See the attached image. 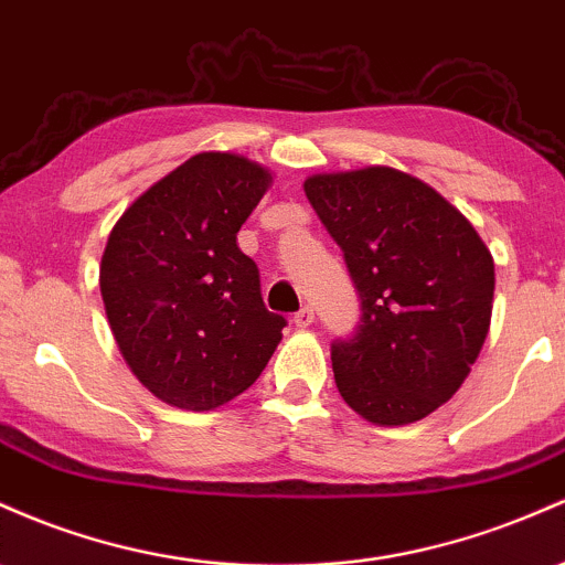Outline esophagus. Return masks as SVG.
<instances>
[{
    "label": "esophagus",
    "mask_w": 565,
    "mask_h": 565,
    "mask_svg": "<svg viewBox=\"0 0 565 565\" xmlns=\"http://www.w3.org/2000/svg\"><path fill=\"white\" fill-rule=\"evenodd\" d=\"M295 327L297 330H308V327L313 324V308L311 306H306V308H300V311L295 313Z\"/></svg>",
    "instance_id": "34e87169"
}]
</instances>
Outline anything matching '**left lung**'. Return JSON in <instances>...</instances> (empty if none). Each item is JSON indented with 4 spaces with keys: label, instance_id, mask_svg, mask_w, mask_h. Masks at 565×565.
Here are the masks:
<instances>
[{
    "label": "left lung",
    "instance_id": "left-lung-1",
    "mask_svg": "<svg viewBox=\"0 0 565 565\" xmlns=\"http://www.w3.org/2000/svg\"><path fill=\"white\" fill-rule=\"evenodd\" d=\"M302 190L362 300L356 338L332 345L340 396L375 426L426 418L461 388L488 338L486 241L437 190L388 166L311 173Z\"/></svg>",
    "mask_w": 565,
    "mask_h": 565
}]
</instances>
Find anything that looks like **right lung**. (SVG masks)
Segmentation results:
<instances>
[{"label":"right lung","mask_w":565,"mask_h":565,"mask_svg":"<svg viewBox=\"0 0 565 565\" xmlns=\"http://www.w3.org/2000/svg\"><path fill=\"white\" fill-rule=\"evenodd\" d=\"M273 177L233 152H198L141 192L111 227L98 287L122 359L179 411L227 405L276 351L284 316L259 295L241 225Z\"/></svg>","instance_id":"add662e5"}]
</instances>
